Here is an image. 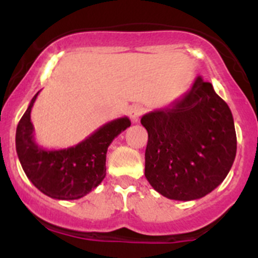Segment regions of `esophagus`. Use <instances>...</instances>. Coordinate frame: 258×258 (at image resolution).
Here are the masks:
<instances>
[{"mask_svg": "<svg viewBox=\"0 0 258 258\" xmlns=\"http://www.w3.org/2000/svg\"><path fill=\"white\" fill-rule=\"evenodd\" d=\"M144 113V107L140 105H134L131 108H130V117H131L132 122H139L140 117H141V114Z\"/></svg>", "mask_w": 258, "mask_h": 258, "instance_id": "34e87169", "label": "esophagus"}]
</instances>
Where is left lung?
I'll return each instance as SVG.
<instances>
[{
    "label": "left lung",
    "mask_w": 258,
    "mask_h": 258,
    "mask_svg": "<svg viewBox=\"0 0 258 258\" xmlns=\"http://www.w3.org/2000/svg\"><path fill=\"white\" fill-rule=\"evenodd\" d=\"M145 176L162 196L192 201L222 183L236 157L232 112L212 83L197 77L191 88L162 108L146 113Z\"/></svg>",
    "instance_id": "1"
}]
</instances>
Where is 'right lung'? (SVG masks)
Returning a JSON list of instances; mask_svg holds the SVG:
<instances>
[{
    "mask_svg": "<svg viewBox=\"0 0 258 258\" xmlns=\"http://www.w3.org/2000/svg\"><path fill=\"white\" fill-rule=\"evenodd\" d=\"M37 92L20 119L16 151L28 179L54 200H79L90 194L106 176V153L114 137L131 126L128 117L107 122L80 144L61 150H47L35 141L31 110Z\"/></svg>",
    "mask_w": 258,
    "mask_h": 258,
    "instance_id": "obj_1",
    "label": "right lung"
}]
</instances>
